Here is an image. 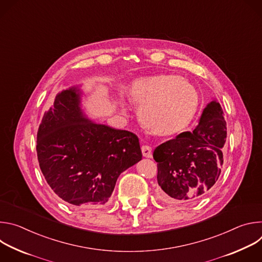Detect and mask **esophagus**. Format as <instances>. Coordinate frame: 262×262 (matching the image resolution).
<instances>
[{
  "label": "esophagus",
  "mask_w": 262,
  "mask_h": 262,
  "mask_svg": "<svg viewBox=\"0 0 262 262\" xmlns=\"http://www.w3.org/2000/svg\"><path fill=\"white\" fill-rule=\"evenodd\" d=\"M142 154H143V157H145V158H151L152 157L151 147L148 145L142 146Z\"/></svg>",
  "instance_id": "1"
}]
</instances>
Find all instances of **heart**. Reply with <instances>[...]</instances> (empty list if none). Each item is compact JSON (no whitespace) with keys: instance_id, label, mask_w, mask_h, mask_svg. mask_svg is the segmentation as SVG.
<instances>
[{"instance_id":"1","label":"heart","mask_w":262,"mask_h":262,"mask_svg":"<svg viewBox=\"0 0 262 262\" xmlns=\"http://www.w3.org/2000/svg\"><path fill=\"white\" fill-rule=\"evenodd\" d=\"M128 98L140 105L139 117L149 130L174 135L188 126L199 105V93L190 82L174 74L135 80ZM121 111L125 108L121 105Z\"/></svg>"}]
</instances>
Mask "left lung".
<instances>
[{
  "label": "left lung",
  "mask_w": 262,
  "mask_h": 262,
  "mask_svg": "<svg viewBox=\"0 0 262 262\" xmlns=\"http://www.w3.org/2000/svg\"><path fill=\"white\" fill-rule=\"evenodd\" d=\"M226 121L214 99L204 107L193 132H183L155 149L159 197L166 202H193L217 180L226 142Z\"/></svg>",
  "instance_id": "left-lung-1"
}]
</instances>
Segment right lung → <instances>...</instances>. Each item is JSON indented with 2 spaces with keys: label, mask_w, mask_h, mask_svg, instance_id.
<instances>
[{
  "label": "right lung",
  "mask_w": 262,
  "mask_h": 262,
  "mask_svg": "<svg viewBox=\"0 0 262 262\" xmlns=\"http://www.w3.org/2000/svg\"><path fill=\"white\" fill-rule=\"evenodd\" d=\"M82 90L57 94L37 133V158L51 189L72 206L105 204L119 175L142 160L138 137L88 119Z\"/></svg>",
  "instance_id": "obj_1"
}]
</instances>
